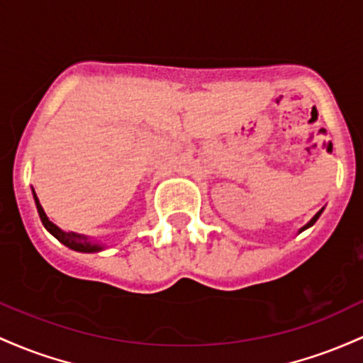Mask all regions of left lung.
<instances>
[{"label":"left lung","mask_w":363,"mask_h":363,"mask_svg":"<svg viewBox=\"0 0 363 363\" xmlns=\"http://www.w3.org/2000/svg\"><path fill=\"white\" fill-rule=\"evenodd\" d=\"M320 213H323V211H319V213H317L315 216H313V218L311 219V223H308V225H305V226H303V228H302V230H300V231L307 230V228H308V226H312V225H313V223H315V221H317V219H319V216H320Z\"/></svg>","instance_id":"obj_1"}]
</instances>
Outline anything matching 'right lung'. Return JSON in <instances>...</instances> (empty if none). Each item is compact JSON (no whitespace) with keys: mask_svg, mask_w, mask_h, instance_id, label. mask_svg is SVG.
<instances>
[{"mask_svg":"<svg viewBox=\"0 0 363 363\" xmlns=\"http://www.w3.org/2000/svg\"><path fill=\"white\" fill-rule=\"evenodd\" d=\"M34 199H35V206H38L39 218H40V221H43L44 228H46V230L50 231V233L55 236L56 240H60L63 245L70 247L77 252H97V250H101V248H103V247L97 245V243H94L92 240H89L87 236L72 233V231H63V230H60V228L56 225H52L50 219H48L46 213H44L43 206L39 203V199H38V195H35V192H34Z\"/></svg>","mask_w":363,"mask_h":363,"instance_id":"add662e5","label":"right lung"}]
</instances>
